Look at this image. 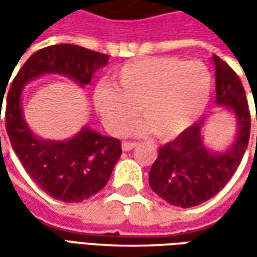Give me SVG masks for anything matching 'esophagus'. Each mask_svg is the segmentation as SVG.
I'll return each instance as SVG.
<instances>
[{
	"instance_id": "34e87169",
	"label": "esophagus",
	"mask_w": 257,
	"mask_h": 257,
	"mask_svg": "<svg viewBox=\"0 0 257 257\" xmlns=\"http://www.w3.org/2000/svg\"><path fill=\"white\" fill-rule=\"evenodd\" d=\"M136 146H137V144L132 143V142H124V143L121 144V149H123V152H130V150H133Z\"/></svg>"
}]
</instances>
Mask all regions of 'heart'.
Instances as JSON below:
<instances>
[{
    "instance_id": "b5f03b06",
    "label": "heart",
    "mask_w": 257,
    "mask_h": 257,
    "mask_svg": "<svg viewBox=\"0 0 257 257\" xmlns=\"http://www.w3.org/2000/svg\"><path fill=\"white\" fill-rule=\"evenodd\" d=\"M115 81L94 90V105L104 125L113 134L125 133L139 108L144 120L134 133L153 132L157 139L169 140L202 115L212 94L213 75L200 61L149 57L123 65Z\"/></svg>"
}]
</instances>
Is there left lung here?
I'll use <instances>...</instances> for the list:
<instances>
[{
    "mask_svg": "<svg viewBox=\"0 0 257 257\" xmlns=\"http://www.w3.org/2000/svg\"><path fill=\"white\" fill-rule=\"evenodd\" d=\"M212 60L216 68V104L236 121L233 142L222 152L206 146L204 117L159 149L149 174L150 187L157 196L184 209L207 202L222 190L242 162L250 136V113L242 81L217 55Z\"/></svg>",
    "mask_w": 257,
    "mask_h": 257,
    "instance_id": "obj_1",
    "label": "left lung"
}]
</instances>
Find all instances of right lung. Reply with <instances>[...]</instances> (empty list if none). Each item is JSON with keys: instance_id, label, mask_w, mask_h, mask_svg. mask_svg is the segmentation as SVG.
<instances>
[{"instance_id": "right-lung-1", "label": "right lung", "mask_w": 257, "mask_h": 257, "mask_svg": "<svg viewBox=\"0 0 257 257\" xmlns=\"http://www.w3.org/2000/svg\"><path fill=\"white\" fill-rule=\"evenodd\" d=\"M108 58L80 45H50L25 61L10 88L5 124L11 146L35 184L57 200L78 203L100 192L121 156V144L87 124L67 140L38 137L25 121L21 105L24 85L41 75L60 74L85 87Z\"/></svg>"}]
</instances>
